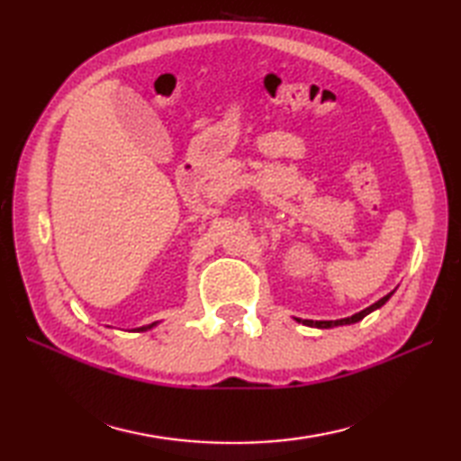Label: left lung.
<instances>
[{
	"label": "left lung",
	"mask_w": 461,
	"mask_h": 461,
	"mask_svg": "<svg viewBox=\"0 0 461 461\" xmlns=\"http://www.w3.org/2000/svg\"><path fill=\"white\" fill-rule=\"evenodd\" d=\"M396 291V289H394ZM394 291H390L388 295H384L382 297L380 301H376V303H372L370 307H366V309H362L360 312H355V315L352 317H347V319H337V321H309V319H295L297 322H303V325H307V327H317V329H332V327H340V325H352V322H358V321H362L365 319L366 315H370L372 311H376V309H380L382 305H384V303L394 295Z\"/></svg>",
	"instance_id": "8db88e82"
}]
</instances>
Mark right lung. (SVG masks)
I'll return each instance as SVG.
<instances>
[{"instance_id": "obj_1", "label": "right lung", "mask_w": 461, "mask_h": 461, "mask_svg": "<svg viewBox=\"0 0 461 461\" xmlns=\"http://www.w3.org/2000/svg\"><path fill=\"white\" fill-rule=\"evenodd\" d=\"M152 327H156V322H152V325H144V327H140V329H136V330H149V329H152Z\"/></svg>"}]
</instances>
